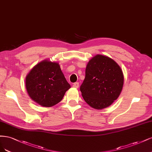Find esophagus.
Here are the masks:
<instances>
[{
  "label": "esophagus",
  "mask_w": 152,
  "mask_h": 152,
  "mask_svg": "<svg viewBox=\"0 0 152 152\" xmlns=\"http://www.w3.org/2000/svg\"><path fill=\"white\" fill-rule=\"evenodd\" d=\"M72 86L74 88H77L78 87H79V83L78 82H76V83H75L74 84L72 85Z\"/></svg>",
  "instance_id": "1"
}]
</instances>
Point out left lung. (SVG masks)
<instances>
[{"mask_svg": "<svg viewBox=\"0 0 152 152\" xmlns=\"http://www.w3.org/2000/svg\"><path fill=\"white\" fill-rule=\"evenodd\" d=\"M123 84L124 76L119 66L108 57L97 55L88 63L80 91L90 106L102 109L118 98Z\"/></svg>", "mask_w": 152, "mask_h": 152, "instance_id": "1", "label": "left lung"}]
</instances>
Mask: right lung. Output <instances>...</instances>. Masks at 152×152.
<instances>
[{
	"mask_svg": "<svg viewBox=\"0 0 152 152\" xmlns=\"http://www.w3.org/2000/svg\"><path fill=\"white\" fill-rule=\"evenodd\" d=\"M26 88L33 100L43 107H51L62 100L71 86L58 63L43 61L27 75Z\"/></svg>",
	"mask_w": 152,
	"mask_h": 152,
	"instance_id": "obj_1",
	"label": "right lung"
}]
</instances>
